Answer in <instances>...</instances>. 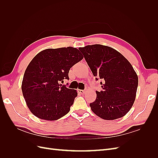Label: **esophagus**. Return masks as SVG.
Returning a JSON list of instances; mask_svg holds the SVG:
<instances>
[{"mask_svg":"<svg viewBox=\"0 0 158 158\" xmlns=\"http://www.w3.org/2000/svg\"><path fill=\"white\" fill-rule=\"evenodd\" d=\"M78 92L81 94H84V93L85 92V90H82V89H78Z\"/></svg>","mask_w":158,"mask_h":158,"instance_id":"1","label":"esophagus"}]
</instances>
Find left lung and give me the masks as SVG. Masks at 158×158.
I'll return each instance as SVG.
<instances>
[{
    "instance_id": "obj_1",
    "label": "left lung",
    "mask_w": 158,
    "mask_h": 158,
    "mask_svg": "<svg viewBox=\"0 0 158 158\" xmlns=\"http://www.w3.org/2000/svg\"><path fill=\"white\" fill-rule=\"evenodd\" d=\"M102 90L89 104L92 111L105 120L124 117L135 101L138 78L129 61L112 47L95 44L80 47Z\"/></svg>"
}]
</instances>
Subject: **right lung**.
<instances>
[{
  "instance_id": "add662e5",
  "label": "right lung",
  "mask_w": 158,
  "mask_h": 158,
  "mask_svg": "<svg viewBox=\"0 0 158 158\" xmlns=\"http://www.w3.org/2000/svg\"><path fill=\"white\" fill-rule=\"evenodd\" d=\"M84 58L72 47L47 49L28 64L22 83L27 106L32 114L46 121H56L67 114L78 93L60 83L69 80L70 68Z\"/></svg>"
}]
</instances>
